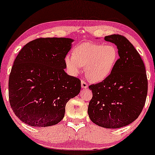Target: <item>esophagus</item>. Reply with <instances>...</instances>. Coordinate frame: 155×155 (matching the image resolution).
<instances>
[{
	"label": "esophagus",
	"mask_w": 155,
	"mask_h": 155,
	"mask_svg": "<svg viewBox=\"0 0 155 155\" xmlns=\"http://www.w3.org/2000/svg\"><path fill=\"white\" fill-rule=\"evenodd\" d=\"M81 88L82 89H87L88 87V84L85 81H84V80L81 81Z\"/></svg>",
	"instance_id": "obj_1"
}]
</instances>
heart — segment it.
<instances>
[{"instance_id": "obj_1", "label": "heart", "mask_w": 155, "mask_h": 155, "mask_svg": "<svg viewBox=\"0 0 155 155\" xmlns=\"http://www.w3.org/2000/svg\"><path fill=\"white\" fill-rule=\"evenodd\" d=\"M119 53L113 44L83 43L74 49L73 54H67L65 64L73 75H77L82 66L92 81H101L111 74L118 60Z\"/></svg>"}]
</instances>
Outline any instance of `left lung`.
Listing matches in <instances>:
<instances>
[{
	"mask_svg": "<svg viewBox=\"0 0 155 155\" xmlns=\"http://www.w3.org/2000/svg\"><path fill=\"white\" fill-rule=\"evenodd\" d=\"M104 39L117 46L120 58L106 79L89 86L92 97L87 111L97 125L120 128L132 123L141 113L148 81L143 60L125 37L114 34Z\"/></svg>",
	"mask_w": 155,
	"mask_h": 155,
	"instance_id": "8db88e82",
	"label": "left lung"
}]
</instances>
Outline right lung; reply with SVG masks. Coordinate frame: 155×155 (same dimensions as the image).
Masks as SVG:
<instances>
[{
    "label": "right lung",
    "instance_id": "add662e5",
    "mask_svg": "<svg viewBox=\"0 0 155 155\" xmlns=\"http://www.w3.org/2000/svg\"><path fill=\"white\" fill-rule=\"evenodd\" d=\"M74 40L39 38L19 51L8 79L14 113L33 127H48L63 119L65 105L80 92L81 81L68 75L65 58Z\"/></svg>",
    "mask_w": 155,
    "mask_h": 155
}]
</instances>
